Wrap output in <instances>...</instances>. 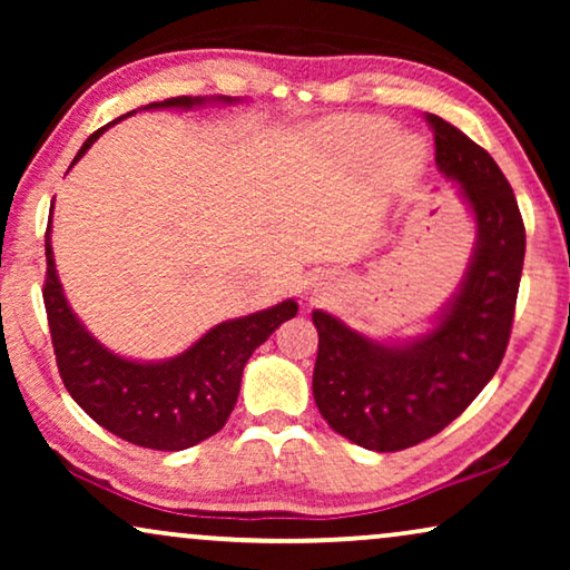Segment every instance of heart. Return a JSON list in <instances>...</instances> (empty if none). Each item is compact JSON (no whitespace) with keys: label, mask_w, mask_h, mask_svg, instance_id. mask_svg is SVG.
<instances>
[{"label":"heart","mask_w":570,"mask_h":570,"mask_svg":"<svg viewBox=\"0 0 570 570\" xmlns=\"http://www.w3.org/2000/svg\"><path fill=\"white\" fill-rule=\"evenodd\" d=\"M334 131L345 142L350 150L363 155V158H373L384 150L389 137H392V124L376 116H350V119H340L334 124ZM423 158V147L415 139L400 137L389 145V163L400 170H412Z\"/></svg>","instance_id":"heart-1"}]
</instances>
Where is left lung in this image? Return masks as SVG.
Instances as JSON below:
<instances>
[{
    "label": "left lung",
    "instance_id": "obj_1",
    "mask_svg": "<svg viewBox=\"0 0 570 570\" xmlns=\"http://www.w3.org/2000/svg\"><path fill=\"white\" fill-rule=\"evenodd\" d=\"M435 166L474 217L462 285L431 330L373 340L314 311V400L332 431L371 451H402L441 433L470 407L503 361L517 308L527 233L498 163L454 124L428 114Z\"/></svg>",
    "mask_w": 570,
    "mask_h": 570
}]
</instances>
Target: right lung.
<instances>
[{
  "instance_id": "1",
  "label": "right lung",
  "mask_w": 570,
  "mask_h": 570,
  "mask_svg": "<svg viewBox=\"0 0 570 570\" xmlns=\"http://www.w3.org/2000/svg\"><path fill=\"white\" fill-rule=\"evenodd\" d=\"M209 100L236 104V98L228 96H181L145 108H186L189 111ZM108 127L85 139L72 166ZM43 303L49 314L59 376L72 400L106 431L135 446L155 451L189 449L220 431L236 407L246 361L279 324L298 314V303L287 298L277 306L213 326L191 347L168 361H131V357L116 355L85 330L61 291L51 252V225L46 230Z\"/></svg>"
}]
</instances>
